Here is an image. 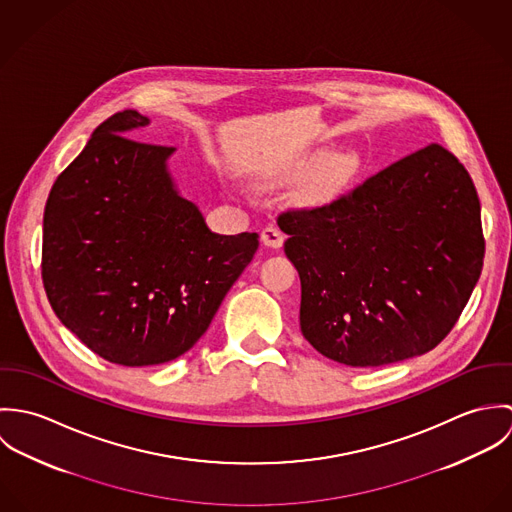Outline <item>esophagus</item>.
Here are the masks:
<instances>
[{
    "label": "esophagus",
    "instance_id": "esophagus-1",
    "mask_svg": "<svg viewBox=\"0 0 512 512\" xmlns=\"http://www.w3.org/2000/svg\"><path fill=\"white\" fill-rule=\"evenodd\" d=\"M262 242L270 248H280L284 244V232L278 226L270 224L262 230Z\"/></svg>",
    "mask_w": 512,
    "mask_h": 512
}]
</instances>
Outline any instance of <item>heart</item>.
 Returning <instances> with one entry per match:
<instances>
[{
  "label": "heart",
  "mask_w": 512,
  "mask_h": 512,
  "mask_svg": "<svg viewBox=\"0 0 512 512\" xmlns=\"http://www.w3.org/2000/svg\"><path fill=\"white\" fill-rule=\"evenodd\" d=\"M339 167H341V163L337 161V159H329L327 161V165H325V171H323V177H329V175H333V173H337L339 171Z\"/></svg>",
  "instance_id": "b5f03b06"
}]
</instances>
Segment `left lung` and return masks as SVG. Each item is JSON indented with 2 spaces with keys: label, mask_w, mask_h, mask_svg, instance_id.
<instances>
[{
  "label": "left lung",
  "mask_w": 512,
  "mask_h": 512,
  "mask_svg": "<svg viewBox=\"0 0 512 512\" xmlns=\"http://www.w3.org/2000/svg\"><path fill=\"white\" fill-rule=\"evenodd\" d=\"M278 226L301 280V333L343 365H392L438 347L483 268L475 185L439 144L325 205L284 211Z\"/></svg>",
  "instance_id": "8db88e82"
}]
</instances>
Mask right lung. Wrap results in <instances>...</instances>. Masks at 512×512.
Instances as JSON below:
<instances>
[{"mask_svg":"<svg viewBox=\"0 0 512 512\" xmlns=\"http://www.w3.org/2000/svg\"><path fill=\"white\" fill-rule=\"evenodd\" d=\"M136 110L102 122L57 177L43 217L41 276L61 323L122 366L169 363L209 329L258 250L215 234L167 171L173 147L126 138Z\"/></svg>","mask_w":512,"mask_h":512,"instance_id":"right-lung-1","label":"right lung"}]
</instances>
